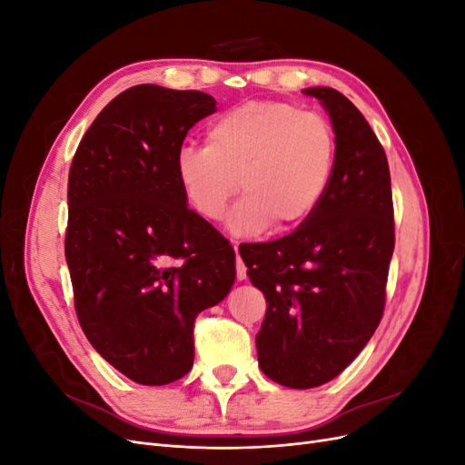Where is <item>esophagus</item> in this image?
I'll list each match as a JSON object with an SVG mask.
<instances>
[{
  "instance_id": "34e87169",
  "label": "esophagus",
  "mask_w": 465,
  "mask_h": 465,
  "mask_svg": "<svg viewBox=\"0 0 465 465\" xmlns=\"http://www.w3.org/2000/svg\"><path fill=\"white\" fill-rule=\"evenodd\" d=\"M234 250H236V279L244 281L246 279V265H244L242 258L238 256V246H234Z\"/></svg>"
}]
</instances>
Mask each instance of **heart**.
Wrapping results in <instances>:
<instances>
[{
	"mask_svg": "<svg viewBox=\"0 0 465 465\" xmlns=\"http://www.w3.org/2000/svg\"><path fill=\"white\" fill-rule=\"evenodd\" d=\"M337 161V139L320 112L289 103H246L209 124L205 147L176 154V180L188 207L209 223L223 219L241 190L229 229L254 236L270 227L291 231L326 198Z\"/></svg>",
	"mask_w": 465,
	"mask_h": 465,
	"instance_id": "1",
	"label": "heart"
}]
</instances>
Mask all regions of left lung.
I'll return each mask as SVG.
<instances>
[{
	"label": "left lung",
	"mask_w": 465,
	"mask_h": 465,
	"mask_svg": "<svg viewBox=\"0 0 465 465\" xmlns=\"http://www.w3.org/2000/svg\"><path fill=\"white\" fill-rule=\"evenodd\" d=\"M328 110L337 139L333 180L316 213L273 242L241 250L267 301L258 364L287 388H316L343 372L382 320L393 254L386 153L345 94L304 89Z\"/></svg>",
	"instance_id": "left-lung-1"
}]
</instances>
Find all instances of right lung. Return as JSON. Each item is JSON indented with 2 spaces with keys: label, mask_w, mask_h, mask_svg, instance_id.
I'll use <instances>...</instances> for the list:
<instances>
[{
  "label": "right lung",
  "mask_w": 465,
  "mask_h": 465,
  "mask_svg": "<svg viewBox=\"0 0 465 465\" xmlns=\"http://www.w3.org/2000/svg\"><path fill=\"white\" fill-rule=\"evenodd\" d=\"M202 91L137 85L83 135L69 168L65 260L75 312L96 353L143 386L190 372L193 322L227 297L234 250L188 209L176 154L213 114Z\"/></svg>",
  "instance_id": "right-lung-1"
}]
</instances>
